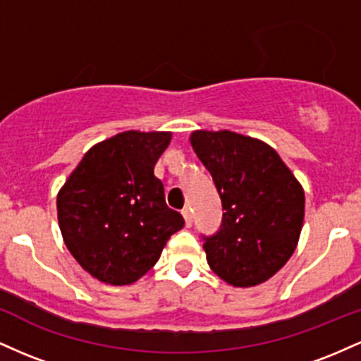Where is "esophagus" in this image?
<instances>
[{
	"instance_id": "esophagus-1",
	"label": "esophagus",
	"mask_w": 361,
	"mask_h": 361,
	"mask_svg": "<svg viewBox=\"0 0 361 361\" xmlns=\"http://www.w3.org/2000/svg\"><path fill=\"white\" fill-rule=\"evenodd\" d=\"M181 214H183V219H185V224L186 227H190L193 224V215H192V209H188V207H185L183 210H181Z\"/></svg>"
}]
</instances>
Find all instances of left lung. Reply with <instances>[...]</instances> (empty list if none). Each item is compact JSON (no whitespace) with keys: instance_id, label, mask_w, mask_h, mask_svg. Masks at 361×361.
I'll use <instances>...</instances> for the list:
<instances>
[{"instance_id":"obj_1","label":"left lung","mask_w":361,"mask_h":361,"mask_svg":"<svg viewBox=\"0 0 361 361\" xmlns=\"http://www.w3.org/2000/svg\"><path fill=\"white\" fill-rule=\"evenodd\" d=\"M222 202V224L204 238L215 275L234 287L271 279L295 251L304 222V190L263 140L231 130L190 137Z\"/></svg>"}]
</instances>
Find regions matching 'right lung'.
Instances as JSON below:
<instances>
[{
	"mask_svg": "<svg viewBox=\"0 0 361 361\" xmlns=\"http://www.w3.org/2000/svg\"><path fill=\"white\" fill-rule=\"evenodd\" d=\"M169 140L171 132L139 130L103 140L86 152L57 195L66 246L103 283L128 285L146 275L185 226L154 176Z\"/></svg>",
	"mask_w": 361,
	"mask_h": 361,
	"instance_id": "1",
	"label": "right lung"
}]
</instances>
